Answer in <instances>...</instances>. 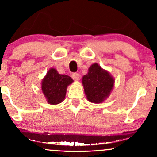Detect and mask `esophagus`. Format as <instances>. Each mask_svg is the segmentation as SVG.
I'll use <instances>...</instances> for the list:
<instances>
[{
  "instance_id": "34e87169",
  "label": "esophagus",
  "mask_w": 157,
  "mask_h": 157,
  "mask_svg": "<svg viewBox=\"0 0 157 157\" xmlns=\"http://www.w3.org/2000/svg\"><path fill=\"white\" fill-rule=\"evenodd\" d=\"M71 77L75 80H79V79H80V75L78 73H73L71 75Z\"/></svg>"
}]
</instances>
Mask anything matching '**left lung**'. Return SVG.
I'll list each match as a JSON object with an SVG mask.
<instances>
[{
	"instance_id": "1",
	"label": "left lung",
	"mask_w": 157,
	"mask_h": 157,
	"mask_svg": "<svg viewBox=\"0 0 157 157\" xmlns=\"http://www.w3.org/2000/svg\"><path fill=\"white\" fill-rule=\"evenodd\" d=\"M82 86L88 100L101 103L109 96L114 84V79L98 63L90 66L88 73L82 77Z\"/></svg>"
}]
</instances>
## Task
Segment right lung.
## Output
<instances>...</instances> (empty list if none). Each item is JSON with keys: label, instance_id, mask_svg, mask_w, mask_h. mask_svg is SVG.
I'll use <instances>...</instances> for the list:
<instances>
[{"label": "right lung", "instance_id": "right-lung-1", "mask_svg": "<svg viewBox=\"0 0 157 157\" xmlns=\"http://www.w3.org/2000/svg\"><path fill=\"white\" fill-rule=\"evenodd\" d=\"M73 80L68 75H60L52 68L42 80V91L47 102L51 105H57L64 100L68 85Z\"/></svg>", "mask_w": 157, "mask_h": 157}]
</instances>
